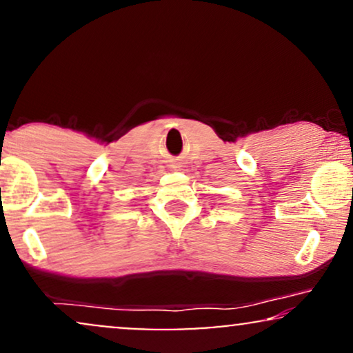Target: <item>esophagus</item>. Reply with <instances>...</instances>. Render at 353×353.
Returning <instances> with one entry per match:
<instances>
[{
  "label": "esophagus",
  "instance_id": "1",
  "mask_svg": "<svg viewBox=\"0 0 353 353\" xmlns=\"http://www.w3.org/2000/svg\"><path fill=\"white\" fill-rule=\"evenodd\" d=\"M173 167H175V165H173Z\"/></svg>",
  "mask_w": 353,
  "mask_h": 353
}]
</instances>
